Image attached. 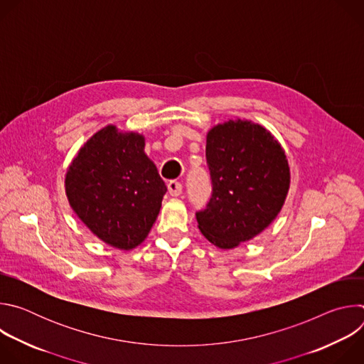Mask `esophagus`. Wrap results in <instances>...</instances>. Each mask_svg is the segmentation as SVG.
<instances>
[{
	"mask_svg": "<svg viewBox=\"0 0 364 364\" xmlns=\"http://www.w3.org/2000/svg\"><path fill=\"white\" fill-rule=\"evenodd\" d=\"M167 188H168L170 196L177 197V196H180V194H181V191H183V184H181L180 181L171 180V181L167 184Z\"/></svg>",
	"mask_w": 364,
	"mask_h": 364,
	"instance_id": "1",
	"label": "esophagus"
}]
</instances>
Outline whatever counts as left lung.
Instances as JSON below:
<instances>
[{
    "mask_svg": "<svg viewBox=\"0 0 364 364\" xmlns=\"http://www.w3.org/2000/svg\"><path fill=\"white\" fill-rule=\"evenodd\" d=\"M213 194L196 213L201 235L233 249L264 232L285 203L291 173L284 148L262 125L229 119L207 132Z\"/></svg>",
    "mask_w": 364,
    "mask_h": 364,
    "instance_id": "obj_1",
    "label": "left lung"
}]
</instances>
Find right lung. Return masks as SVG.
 <instances>
[{
	"instance_id": "obj_1",
	"label": "right lung",
	"mask_w": 364,
	"mask_h": 364,
	"mask_svg": "<svg viewBox=\"0 0 364 364\" xmlns=\"http://www.w3.org/2000/svg\"><path fill=\"white\" fill-rule=\"evenodd\" d=\"M144 146V135L108 125L83 144L65 178L76 216L96 237L121 250L145 240L167 191Z\"/></svg>"
}]
</instances>
